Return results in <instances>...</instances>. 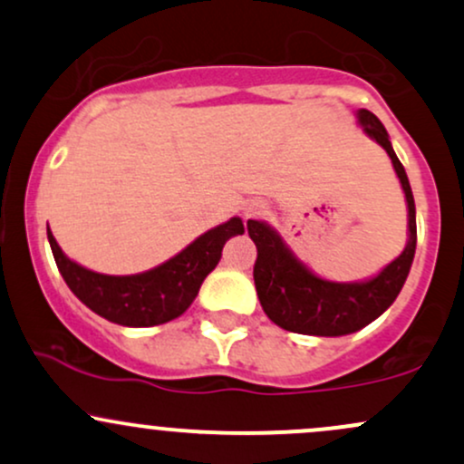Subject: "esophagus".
Instances as JSON below:
<instances>
[{
	"instance_id": "esophagus-1",
	"label": "esophagus",
	"mask_w": 464,
	"mask_h": 464,
	"mask_svg": "<svg viewBox=\"0 0 464 464\" xmlns=\"http://www.w3.org/2000/svg\"><path fill=\"white\" fill-rule=\"evenodd\" d=\"M266 211V207L262 205V202H248L246 207H244V216L246 218H257L262 216Z\"/></svg>"
}]
</instances>
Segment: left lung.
<instances>
[{
	"mask_svg": "<svg viewBox=\"0 0 464 464\" xmlns=\"http://www.w3.org/2000/svg\"><path fill=\"white\" fill-rule=\"evenodd\" d=\"M364 132L380 143L391 157L408 202V244L395 262L380 275L358 284H335L303 266L284 239L266 222L248 220V236L257 246L253 279L266 316L285 332L307 335H347L382 316L401 292L417 248V211L412 189L401 161L392 150L388 132L371 111H358Z\"/></svg>",
	"mask_w": 464,
	"mask_h": 464,
	"instance_id": "left-lung-1",
	"label": "left lung"
}]
</instances>
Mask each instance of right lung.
I'll return each mask as SVG.
<instances>
[{
  "instance_id": "add662e5",
  "label": "right lung",
  "mask_w": 464,
  "mask_h": 464,
  "mask_svg": "<svg viewBox=\"0 0 464 464\" xmlns=\"http://www.w3.org/2000/svg\"><path fill=\"white\" fill-rule=\"evenodd\" d=\"M242 233V220L231 218L225 225L202 233L188 248L157 268L113 276L72 262L47 227L52 253L69 290L98 316L124 327H154L179 318L194 303L205 276L220 262L227 239Z\"/></svg>"
}]
</instances>
